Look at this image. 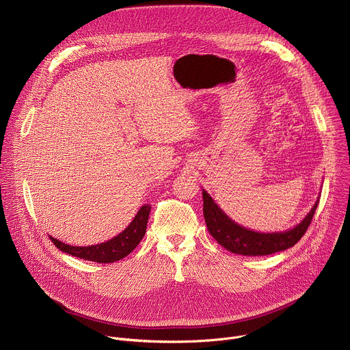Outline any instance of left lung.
Returning <instances> with one entry per match:
<instances>
[{
	"label": "left lung",
	"instance_id": "left-lung-1",
	"mask_svg": "<svg viewBox=\"0 0 350 350\" xmlns=\"http://www.w3.org/2000/svg\"><path fill=\"white\" fill-rule=\"evenodd\" d=\"M204 217L211 235L227 251L242 256H266L285 251L301 239L312 223L319 201L314 204L309 215L296 227L282 232H256L247 230L232 221L212 199L202 191Z\"/></svg>",
	"mask_w": 350,
	"mask_h": 350
}]
</instances>
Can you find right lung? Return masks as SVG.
<instances>
[{
    "instance_id": "obj_1",
    "label": "right lung",
    "mask_w": 350,
    "mask_h": 350,
    "mask_svg": "<svg viewBox=\"0 0 350 350\" xmlns=\"http://www.w3.org/2000/svg\"><path fill=\"white\" fill-rule=\"evenodd\" d=\"M149 212H151V206L144 205L123 232L99 245L72 246L53 237H49V239L54 242L59 251L68 255L96 263H113L131 254L133 249L141 242L146 231Z\"/></svg>"
}]
</instances>
